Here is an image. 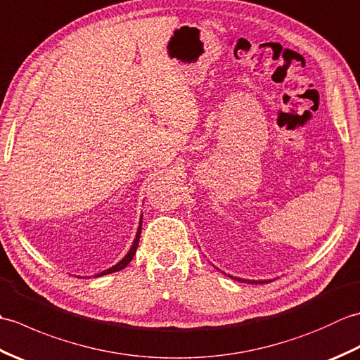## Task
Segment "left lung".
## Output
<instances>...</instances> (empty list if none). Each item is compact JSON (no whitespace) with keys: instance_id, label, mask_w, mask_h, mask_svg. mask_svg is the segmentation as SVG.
Listing matches in <instances>:
<instances>
[{"instance_id":"8db88e82","label":"left lung","mask_w":360,"mask_h":360,"mask_svg":"<svg viewBox=\"0 0 360 360\" xmlns=\"http://www.w3.org/2000/svg\"><path fill=\"white\" fill-rule=\"evenodd\" d=\"M229 277L238 281H248V283H264V281H271V280H248V278H240V277H233V275H229Z\"/></svg>"}]
</instances>
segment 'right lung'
I'll list each match as a JSON object with an SVG mask.
<instances>
[{
	"mask_svg": "<svg viewBox=\"0 0 360 360\" xmlns=\"http://www.w3.org/2000/svg\"><path fill=\"white\" fill-rule=\"evenodd\" d=\"M141 232H142V217L139 219V227H137V232H136V236H134V240H133L131 248H129V250L124 255V258H122L120 262H117L114 266L108 267V269H105V271L98 272V274H94V277H102V275H108V274H112V272H117V271L124 269V267H127L129 264V262H131V259H133L134 254H136L137 244H139V238H141Z\"/></svg>",
	"mask_w": 360,
	"mask_h": 360,
	"instance_id": "obj_1",
	"label": "right lung"
}]
</instances>
